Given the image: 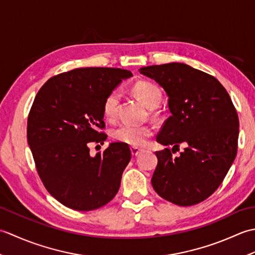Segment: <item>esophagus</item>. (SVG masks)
I'll use <instances>...</instances> for the list:
<instances>
[{
    "label": "esophagus",
    "instance_id": "1",
    "mask_svg": "<svg viewBox=\"0 0 255 255\" xmlns=\"http://www.w3.org/2000/svg\"><path fill=\"white\" fill-rule=\"evenodd\" d=\"M130 151H131V154H132V156H137V155H139L140 153L142 152V149H139V148L131 147V148H130Z\"/></svg>",
    "mask_w": 255,
    "mask_h": 255
}]
</instances>
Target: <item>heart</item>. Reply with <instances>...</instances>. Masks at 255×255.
Returning a JSON list of instances; mask_svg holds the SVG:
<instances>
[{
    "instance_id": "obj_1",
    "label": "heart",
    "mask_w": 255,
    "mask_h": 255,
    "mask_svg": "<svg viewBox=\"0 0 255 255\" xmlns=\"http://www.w3.org/2000/svg\"><path fill=\"white\" fill-rule=\"evenodd\" d=\"M133 94L141 101L148 108H155L162 100V92L158 85L147 81H140L133 85ZM121 93L114 90L106 95L103 102V115L108 121L115 119L117 115V107ZM152 128L150 126H134L130 124H123L115 128L112 132L113 138L119 142L132 145L134 148H140L147 142L149 137L152 136Z\"/></svg>"
}]
</instances>
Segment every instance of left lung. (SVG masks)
Instances as JSON below:
<instances>
[{
  "mask_svg": "<svg viewBox=\"0 0 255 255\" xmlns=\"http://www.w3.org/2000/svg\"><path fill=\"white\" fill-rule=\"evenodd\" d=\"M139 72L169 96L171 116L156 141L173 148L155 152L154 191L178 206L203 202L223 183L237 155L239 118L228 92L216 78L185 63L143 67ZM180 144L186 148L173 158Z\"/></svg>",
  "mask_w": 255,
  "mask_h": 255,
  "instance_id": "obj_1",
  "label": "left lung"
}]
</instances>
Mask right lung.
Wrapping results in <instances>:
<instances>
[{"instance_id": "1", "label": "right lung", "mask_w": 255, "mask_h": 255, "mask_svg": "<svg viewBox=\"0 0 255 255\" xmlns=\"http://www.w3.org/2000/svg\"><path fill=\"white\" fill-rule=\"evenodd\" d=\"M130 77L116 68L74 69L48 80L35 97L27 141L47 191L69 208L94 210L118 192L131 158L128 144L113 142L95 156L88 144L104 143L103 102Z\"/></svg>"}]
</instances>
